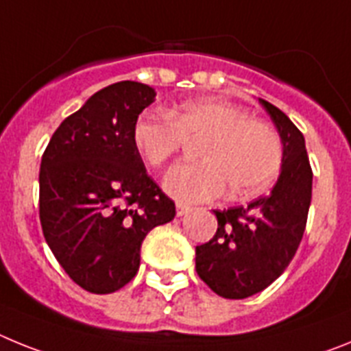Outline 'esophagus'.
I'll use <instances>...</instances> for the list:
<instances>
[{"label": "esophagus", "instance_id": "obj_1", "mask_svg": "<svg viewBox=\"0 0 351 351\" xmlns=\"http://www.w3.org/2000/svg\"><path fill=\"white\" fill-rule=\"evenodd\" d=\"M189 206L187 205H182V203H178V205H176V217H184L185 213H189Z\"/></svg>", "mask_w": 351, "mask_h": 351}]
</instances>
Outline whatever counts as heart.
<instances>
[{
	"label": "heart",
	"instance_id": "b5f03b06",
	"mask_svg": "<svg viewBox=\"0 0 351 351\" xmlns=\"http://www.w3.org/2000/svg\"><path fill=\"white\" fill-rule=\"evenodd\" d=\"M201 162L178 164L164 189L178 201L199 203L226 193L247 196L267 187L281 164V141L268 123L224 100H193L169 117L146 112L132 130L134 146L145 162L160 167L175 157L185 139H201Z\"/></svg>",
	"mask_w": 351,
	"mask_h": 351
}]
</instances>
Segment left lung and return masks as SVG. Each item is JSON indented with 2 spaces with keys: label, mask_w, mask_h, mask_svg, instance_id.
<instances>
[{
  "label": "left lung",
  "mask_w": 351,
  "mask_h": 351,
  "mask_svg": "<svg viewBox=\"0 0 351 351\" xmlns=\"http://www.w3.org/2000/svg\"><path fill=\"white\" fill-rule=\"evenodd\" d=\"M260 104L282 143L281 171L267 196L247 206L213 210L217 233L196 247V272L224 298H247L263 291L293 260L306 230L313 171L302 132L267 100Z\"/></svg>",
  "instance_id": "left-lung-1"
}]
</instances>
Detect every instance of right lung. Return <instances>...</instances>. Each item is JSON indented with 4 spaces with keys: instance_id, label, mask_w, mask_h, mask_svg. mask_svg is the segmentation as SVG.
Instances as JSON below:
<instances>
[{
    "instance_id": "right-lung-1",
    "label": "right lung",
    "mask_w": 351,
    "mask_h": 351,
    "mask_svg": "<svg viewBox=\"0 0 351 351\" xmlns=\"http://www.w3.org/2000/svg\"><path fill=\"white\" fill-rule=\"evenodd\" d=\"M155 90L121 81L62 121L40 164L45 242L70 279L112 293L138 274L141 243L175 219V203L148 176L132 130Z\"/></svg>"
}]
</instances>
